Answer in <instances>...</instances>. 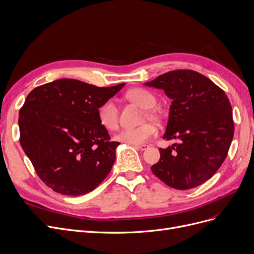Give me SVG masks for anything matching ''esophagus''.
I'll list each match as a JSON object with an SVG mask.
<instances>
[{
    "label": "esophagus",
    "instance_id": "esophagus-1",
    "mask_svg": "<svg viewBox=\"0 0 254 254\" xmlns=\"http://www.w3.org/2000/svg\"><path fill=\"white\" fill-rule=\"evenodd\" d=\"M135 148L140 150V151H144V150H147L149 148V146H148V144H137V146H135Z\"/></svg>",
    "mask_w": 254,
    "mask_h": 254
}]
</instances>
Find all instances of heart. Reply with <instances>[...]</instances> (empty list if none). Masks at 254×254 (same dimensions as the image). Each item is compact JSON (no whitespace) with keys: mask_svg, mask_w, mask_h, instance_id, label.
Instances as JSON below:
<instances>
[{"mask_svg":"<svg viewBox=\"0 0 254 254\" xmlns=\"http://www.w3.org/2000/svg\"><path fill=\"white\" fill-rule=\"evenodd\" d=\"M126 97L132 102H135L139 106L146 108V115L149 118H155V113L151 108L155 105L156 98L151 92L142 88H135L127 92ZM97 117L99 123L107 130H115L118 128L119 110L113 99H107L98 106ZM156 132L157 129L153 124L146 123L137 127H128L120 130L115 138L121 142L137 146V144H143L155 136Z\"/></svg>","mask_w":254,"mask_h":254,"instance_id":"obj_1","label":"heart"}]
</instances>
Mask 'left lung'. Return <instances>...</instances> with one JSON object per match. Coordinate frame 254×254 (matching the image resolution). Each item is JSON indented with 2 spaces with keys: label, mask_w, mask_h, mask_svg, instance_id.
I'll return each mask as SVG.
<instances>
[{
  "label": "left lung",
  "mask_w": 254,
  "mask_h": 254,
  "mask_svg": "<svg viewBox=\"0 0 254 254\" xmlns=\"http://www.w3.org/2000/svg\"><path fill=\"white\" fill-rule=\"evenodd\" d=\"M146 84L164 90L173 100L163 138L181 140L160 149L153 174L175 189L199 186L219 170L231 147V102L221 88L193 70L168 71Z\"/></svg>",
  "instance_id": "1"
}]
</instances>
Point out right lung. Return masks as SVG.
Instances as JSON below:
<instances>
[{"label":"right lung","instance_id":"right-lung-1","mask_svg":"<svg viewBox=\"0 0 254 254\" xmlns=\"http://www.w3.org/2000/svg\"><path fill=\"white\" fill-rule=\"evenodd\" d=\"M124 84L104 88L62 78L30 92L19 111V142L47 187L77 196L110 174L120 142L99 123L97 108Z\"/></svg>","mask_w":254,"mask_h":254}]
</instances>
